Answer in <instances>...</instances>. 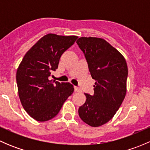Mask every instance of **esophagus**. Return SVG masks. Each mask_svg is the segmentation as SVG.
<instances>
[{
	"mask_svg": "<svg viewBox=\"0 0 150 150\" xmlns=\"http://www.w3.org/2000/svg\"><path fill=\"white\" fill-rule=\"evenodd\" d=\"M74 88H75V92H81V89L80 88L77 87V86H75V87H74Z\"/></svg>",
	"mask_w": 150,
	"mask_h": 150,
	"instance_id": "34e87169",
	"label": "esophagus"
}]
</instances>
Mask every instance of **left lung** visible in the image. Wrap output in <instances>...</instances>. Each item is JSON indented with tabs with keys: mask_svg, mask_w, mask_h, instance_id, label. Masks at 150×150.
I'll return each instance as SVG.
<instances>
[{
	"mask_svg": "<svg viewBox=\"0 0 150 150\" xmlns=\"http://www.w3.org/2000/svg\"><path fill=\"white\" fill-rule=\"evenodd\" d=\"M83 52L92 78L96 81L93 95L79 107L84 122L98 127L110 121L126 94L128 67L123 56L108 42L99 38L81 37L76 41Z\"/></svg>",
	"mask_w": 150,
	"mask_h": 150,
	"instance_id": "1",
	"label": "left lung"
}]
</instances>
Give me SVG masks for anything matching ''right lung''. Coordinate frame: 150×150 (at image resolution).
Instances as JSON below:
<instances>
[{
  "label": "right lung",
  "mask_w": 150,
  "mask_h": 150,
  "mask_svg": "<svg viewBox=\"0 0 150 150\" xmlns=\"http://www.w3.org/2000/svg\"><path fill=\"white\" fill-rule=\"evenodd\" d=\"M78 36L49 33L26 53L16 71L18 93L22 107L35 120L44 122L55 117L73 93L69 83L50 81L58 68L63 53L74 44Z\"/></svg>",
  "instance_id": "add662e5"
}]
</instances>
